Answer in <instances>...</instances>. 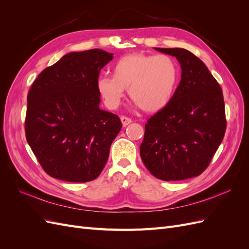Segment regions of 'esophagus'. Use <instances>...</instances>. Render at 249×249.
I'll return each mask as SVG.
<instances>
[{
  "instance_id": "esophagus-1",
  "label": "esophagus",
  "mask_w": 249,
  "mask_h": 249,
  "mask_svg": "<svg viewBox=\"0 0 249 249\" xmlns=\"http://www.w3.org/2000/svg\"><path fill=\"white\" fill-rule=\"evenodd\" d=\"M120 120H122V124L124 126H126L127 124H130L132 123V119L126 116H122L120 117Z\"/></svg>"
}]
</instances>
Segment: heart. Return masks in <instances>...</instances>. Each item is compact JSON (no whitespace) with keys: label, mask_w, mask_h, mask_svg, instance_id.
I'll return each instance as SVG.
<instances>
[{"label":"heart","mask_w":249,"mask_h":249,"mask_svg":"<svg viewBox=\"0 0 249 249\" xmlns=\"http://www.w3.org/2000/svg\"><path fill=\"white\" fill-rule=\"evenodd\" d=\"M112 71L113 76L100 74L96 80L97 91L109 109L119 106L127 89L143 111H159L172 100L179 80L177 60L165 54L125 55L113 64Z\"/></svg>","instance_id":"1"}]
</instances>
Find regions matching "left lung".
Returning <instances> with one entry per match:
<instances>
[{"mask_svg":"<svg viewBox=\"0 0 249 249\" xmlns=\"http://www.w3.org/2000/svg\"><path fill=\"white\" fill-rule=\"evenodd\" d=\"M155 50L176 57L182 74L169 104L147 120L141 159L162 180L197 177L209 166L227 129L221 87L191 52Z\"/></svg>","mask_w":249,"mask_h":249,"instance_id":"1","label":"left lung"}]
</instances>
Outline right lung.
<instances>
[{
    "label": "right lung",
    "mask_w": 249,
    "mask_h": 249,
    "mask_svg": "<svg viewBox=\"0 0 249 249\" xmlns=\"http://www.w3.org/2000/svg\"><path fill=\"white\" fill-rule=\"evenodd\" d=\"M112 53L71 52L43 70L28 93L26 138L49 176L86 183L101 175L122 122L100 108L96 80Z\"/></svg>",
    "instance_id": "1"
}]
</instances>
